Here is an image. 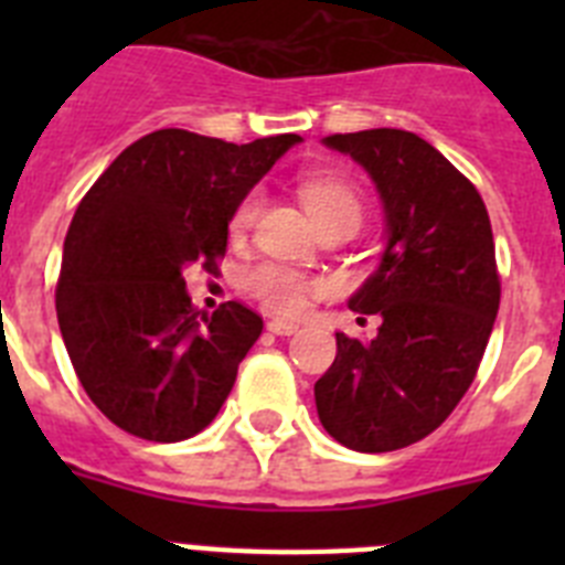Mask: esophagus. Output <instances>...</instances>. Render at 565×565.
Segmentation results:
<instances>
[{
    "label": "esophagus",
    "mask_w": 565,
    "mask_h": 565,
    "mask_svg": "<svg viewBox=\"0 0 565 565\" xmlns=\"http://www.w3.org/2000/svg\"><path fill=\"white\" fill-rule=\"evenodd\" d=\"M297 322H288V319H271L268 322V331L277 333V337H291V333H297Z\"/></svg>",
    "instance_id": "esophagus-1"
}]
</instances>
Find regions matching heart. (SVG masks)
<instances>
[{
  "label": "heart",
  "mask_w": 565,
  "mask_h": 565,
  "mask_svg": "<svg viewBox=\"0 0 565 565\" xmlns=\"http://www.w3.org/2000/svg\"><path fill=\"white\" fill-rule=\"evenodd\" d=\"M299 198L306 203L313 223H322L328 217H337V214H353V217L362 214V201H359L356 189L348 181H342V178H337V174H311V178H306V181L299 183ZM257 212L259 194H246L239 201V206L234 209V232H246L254 223V217H257ZM246 286L268 311L282 313V317H297V313L306 311L308 297L317 288L302 274L291 271L286 266H271V263L254 268L246 277Z\"/></svg>",
  "instance_id": "1"
}]
</instances>
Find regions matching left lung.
Returning <instances> with one entry per match:
<instances>
[{
    "instance_id": "8db88e82",
    "label": "left lung",
    "mask_w": 565,
    "mask_h": 565,
    "mask_svg": "<svg viewBox=\"0 0 565 565\" xmlns=\"http://www.w3.org/2000/svg\"><path fill=\"white\" fill-rule=\"evenodd\" d=\"M322 143L371 174L384 252L348 299L382 326L371 342L337 333V359L313 384L319 422L356 452L402 450L430 436L476 379L501 302L492 226L478 189L416 132Z\"/></svg>"
}]
</instances>
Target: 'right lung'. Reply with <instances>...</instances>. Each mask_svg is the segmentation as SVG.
<instances>
[{
	"label": "right lung",
	"mask_w": 565,
	"mask_h": 565,
	"mask_svg": "<svg viewBox=\"0 0 565 565\" xmlns=\"http://www.w3.org/2000/svg\"><path fill=\"white\" fill-rule=\"evenodd\" d=\"M299 141L158 129L124 149L78 203L64 237L58 328L82 387L121 430L183 441L221 413L263 319L239 302L194 311L183 274L217 271L234 209Z\"/></svg>",
	"instance_id": "1"
}]
</instances>
